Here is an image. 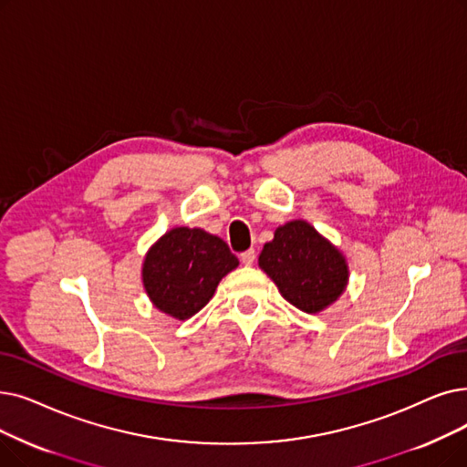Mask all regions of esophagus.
I'll return each instance as SVG.
<instances>
[{
  "label": "esophagus",
  "instance_id": "1",
  "mask_svg": "<svg viewBox=\"0 0 467 467\" xmlns=\"http://www.w3.org/2000/svg\"><path fill=\"white\" fill-rule=\"evenodd\" d=\"M240 261L244 263L246 267L254 265V261H255V252H254V250H246V252H242V254H240Z\"/></svg>",
  "mask_w": 467,
  "mask_h": 467
}]
</instances>
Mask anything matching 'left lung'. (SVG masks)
Instances as JSON below:
<instances>
[{"mask_svg":"<svg viewBox=\"0 0 467 467\" xmlns=\"http://www.w3.org/2000/svg\"><path fill=\"white\" fill-rule=\"evenodd\" d=\"M257 263L276 284L280 296L309 315L330 307L349 282L346 255L303 219L276 227Z\"/></svg>","mask_w":467,"mask_h":467,"instance_id":"1","label":"left lung"}]
</instances>
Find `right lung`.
Here are the masks:
<instances>
[{
	"mask_svg": "<svg viewBox=\"0 0 467 467\" xmlns=\"http://www.w3.org/2000/svg\"><path fill=\"white\" fill-rule=\"evenodd\" d=\"M236 267L238 259L223 238L198 227H173L145 254L140 276L160 313L187 320L208 306L221 278Z\"/></svg>",
	"mask_w": 467,
	"mask_h": 467,
	"instance_id": "obj_1",
	"label": "right lung"
}]
</instances>
